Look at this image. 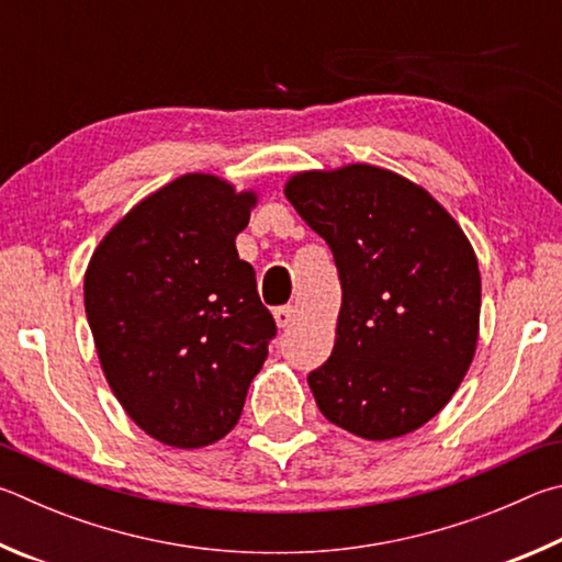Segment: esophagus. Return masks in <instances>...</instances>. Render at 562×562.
Instances as JSON below:
<instances>
[{"label":"esophagus","mask_w":562,"mask_h":562,"mask_svg":"<svg viewBox=\"0 0 562 562\" xmlns=\"http://www.w3.org/2000/svg\"><path fill=\"white\" fill-rule=\"evenodd\" d=\"M296 316H299L296 306H281V308H276V311H273L276 326H279V328H289L291 323L296 321Z\"/></svg>","instance_id":"1"}]
</instances>
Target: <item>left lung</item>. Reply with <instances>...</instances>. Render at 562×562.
Returning <instances> with one entry per match:
<instances>
[{"instance_id": "left-lung-1", "label": "left lung", "mask_w": 562, "mask_h": 562, "mask_svg": "<svg viewBox=\"0 0 562 562\" xmlns=\"http://www.w3.org/2000/svg\"><path fill=\"white\" fill-rule=\"evenodd\" d=\"M283 192L340 276L336 346L308 375L323 417L372 441L427 425L476 352L481 276L467 234L382 167L299 172Z\"/></svg>"}]
</instances>
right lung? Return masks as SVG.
<instances>
[{"label":"right lung","mask_w":562,"mask_h":562,"mask_svg":"<svg viewBox=\"0 0 562 562\" xmlns=\"http://www.w3.org/2000/svg\"><path fill=\"white\" fill-rule=\"evenodd\" d=\"M254 192L182 175L98 244L83 301L108 385L137 427L177 449L229 435L276 323L236 254Z\"/></svg>","instance_id":"right-lung-1"}]
</instances>
